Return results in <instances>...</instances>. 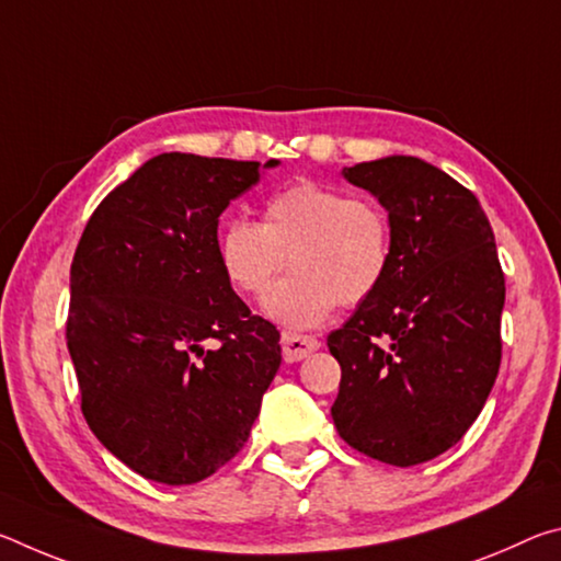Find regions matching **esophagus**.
<instances>
[{"instance_id":"34e87169","label":"esophagus","mask_w":561,"mask_h":561,"mask_svg":"<svg viewBox=\"0 0 561 561\" xmlns=\"http://www.w3.org/2000/svg\"><path fill=\"white\" fill-rule=\"evenodd\" d=\"M319 339L307 336V334H291V331H284L282 334V356L284 360H301L309 354H314L319 348Z\"/></svg>"}]
</instances>
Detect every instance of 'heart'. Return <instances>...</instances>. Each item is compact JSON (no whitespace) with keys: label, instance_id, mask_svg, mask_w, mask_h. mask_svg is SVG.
Wrapping results in <instances>:
<instances>
[{"label":"heart","instance_id":"1","mask_svg":"<svg viewBox=\"0 0 561 561\" xmlns=\"http://www.w3.org/2000/svg\"><path fill=\"white\" fill-rule=\"evenodd\" d=\"M393 222L381 203L344 190L297 183L267 197L262 222L230 220L217 234L222 277L242 297L264 299L267 317L289 329L319 327L331 311L358 307L393 267Z\"/></svg>","mask_w":561,"mask_h":561}]
</instances>
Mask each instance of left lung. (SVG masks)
Returning a JSON list of instances; mask_svg holds the SVG:
<instances>
[{"label": "left lung", "instance_id": "1", "mask_svg": "<svg viewBox=\"0 0 561 561\" xmlns=\"http://www.w3.org/2000/svg\"><path fill=\"white\" fill-rule=\"evenodd\" d=\"M393 222V267L327 344L341 366L331 415L351 448L396 468L438 458L495 383L505 307L495 234L440 168L391 156L344 168Z\"/></svg>", "mask_w": 561, "mask_h": 561}]
</instances>
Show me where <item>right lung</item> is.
Returning <instances> with one entry per match:
<instances>
[{
  "label": "right lung",
  "instance_id": "1",
  "mask_svg": "<svg viewBox=\"0 0 561 561\" xmlns=\"http://www.w3.org/2000/svg\"><path fill=\"white\" fill-rule=\"evenodd\" d=\"M257 168L150 158L103 197L76 247L66 344L81 413L148 480L193 485L230 462L282 364L277 327L217 262V217Z\"/></svg>",
  "mask_w": 561,
  "mask_h": 561
}]
</instances>
